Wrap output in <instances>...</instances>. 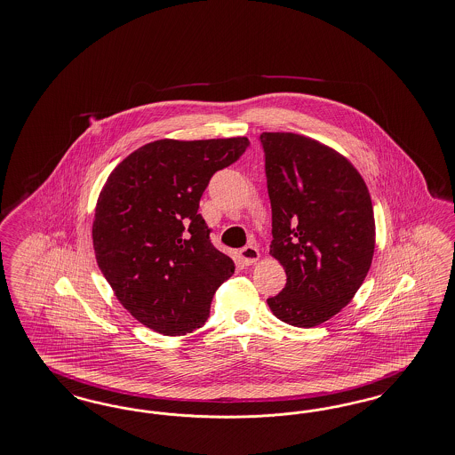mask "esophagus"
Returning <instances> with one entry per match:
<instances>
[{
  "instance_id": "34e87169",
  "label": "esophagus",
  "mask_w": 455,
  "mask_h": 455,
  "mask_svg": "<svg viewBox=\"0 0 455 455\" xmlns=\"http://www.w3.org/2000/svg\"><path fill=\"white\" fill-rule=\"evenodd\" d=\"M238 255H240V259L245 266H252L255 260L259 259V249L255 245H245L243 249H240Z\"/></svg>"
}]
</instances>
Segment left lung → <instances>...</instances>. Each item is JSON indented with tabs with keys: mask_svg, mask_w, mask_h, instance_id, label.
Listing matches in <instances>:
<instances>
[{
	"mask_svg": "<svg viewBox=\"0 0 455 455\" xmlns=\"http://www.w3.org/2000/svg\"><path fill=\"white\" fill-rule=\"evenodd\" d=\"M260 144L271 255L288 277L267 305L284 323L316 327L350 303L369 273L376 240L371 195L344 156L313 139L264 132Z\"/></svg>",
	"mask_w": 455,
	"mask_h": 455,
	"instance_id": "obj_1",
	"label": "left lung"
}]
</instances>
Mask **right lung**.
Returning <instances> with one entry per match:
<instances>
[{
  "label": "right lung",
  "mask_w": 455,
  "mask_h": 455,
  "mask_svg": "<svg viewBox=\"0 0 455 455\" xmlns=\"http://www.w3.org/2000/svg\"><path fill=\"white\" fill-rule=\"evenodd\" d=\"M247 137L163 139L132 152L96 203L92 247L124 308L163 335L203 327L213 294L234 271L198 208L212 176L238 161Z\"/></svg>",
  "instance_id": "add662e5"
}]
</instances>
